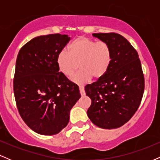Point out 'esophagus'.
I'll list each match as a JSON object with an SVG mask.
<instances>
[{
  "label": "esophagus",
  "instance_id": "obj_1",
  "mask_svg": "<svg viewBox=\"0 0 160 160\" xmlns=\"http://www.w3.org/2000/svg\"><path fill=\"white\" fill-rule=\"evenodd\" d=\"M80 95H82V96H83V95H85V91H84V88L82 86H80Z\"/></svg>",
  "mask_w": 160,
  "mask_h": 160
}]
</instances>
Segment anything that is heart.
Instances as JSON below:
<instances>
[{
    "label": "heart",
    "mask_w": 160,
    "mask_h": 160,
    "mask_svg": "<svg viewBox=\"0 0 160 160\" xmlns=\"http://www.w3.org/2000/svg\"><path fill=\"white\" fill-rule=\"evenodd\" d=\"M112 61V52L106 42L98 41L84 37H79L68 46V52L62 51L57 57L59 71L65 76H71L78 68V74L71 79L78 84H83L92 78H102L107 73Z\"/></svg>",
    "instance_id": "obj_1"
}]
</instances>
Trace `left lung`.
<instances>
[{"instance_id":"left-lung-1","label":"left lung","mask_w":160,"mask_h":160,"mask_svg":"<svg viewBox=\"0 0 160 160\" xmlns=\"http://www.w3.org/2000/svg\"><path fill=\"white\" fill-rule=\"evenodd\" d=\"M92 36L110 46L111 66L98 81L85 87L92 104L87 115L93 124L106 129L127 122L140 105L144 78L138 55L131 43L116 33H98Z\"/></svg>"}]
</instances>
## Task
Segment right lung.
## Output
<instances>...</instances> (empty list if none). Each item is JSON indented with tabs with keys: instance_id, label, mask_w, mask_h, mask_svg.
Here are the masks:
<instances>
[{
	"instance_id": "obj_1",
	"label": "right lung",
	"mask_w": 160,
	"mask_h": 160,
	"mask_svg": "<svg viewBox=\"0 0 160 160\" xmlns=\"http://www.w3.org/2000/svg\"><path fill=\"white\" fill-rule=\"evenodd\" d=\"M69 40L67 34L39 36L18 53L13 80L16 105L24 122L40 135L60 132L80 98L78 86L58 71L56 63Z\"/></svg>"
}]
</instances>
